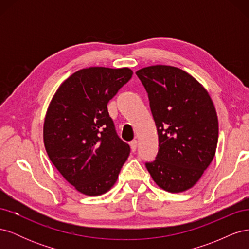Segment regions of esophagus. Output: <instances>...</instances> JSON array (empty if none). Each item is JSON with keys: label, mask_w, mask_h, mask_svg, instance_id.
<instances>
[{"label": "esophagus", "mask_w": 249, "mask_h": 249, "mask_svg": "<svg viewBox=\"0 0 249 249\" xmlns=\"http://www.w3.org/2000/svg\"><path fill=\"white\" fill-rule=\"evenodd\" d=\"M130 145H131L132 152H133V153L136 152V149H137V140H133V141H131Z\"/></svg>", "instance_id": "obj_1"}]
</instances>
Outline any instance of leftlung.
<instances>
[{
	"label": "left lung",
	"mask_w": 249,
	"mask_h": 249,
	"mask_svg": "<svg viewBox=\"0 0 249 249\" xmlns=\"http://www.w3.org/2000/svg\"><path fill=\"white\" fill-rule=\"evenodd\" d=\"M148 94L159 150L145 163L155 183L171 193L190 189L215 156L218 118L207 90L189 73L168 65L136 71Z\"/></svg>",
	"instance_id": "1"
}]
</instances>
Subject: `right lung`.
<instances>
[{"label":"right lung","mask_w":249,"mask_h":249,"mask_svg":"<svg viewBox=\"0 0 249 249\" xmlns=\"http://www.w3.org/2000/svg\"><path fill=\"white\" fill-rule=\"evenodd\" d=\"M132 74L127 67L83 69L59 86L49 105L43 124L48 156L67 182L89 196L111 189L130 155L107 105Z\"/></svg>","instance_id":"obj_1"}]
</instances>
